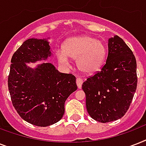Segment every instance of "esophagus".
Wrapping results in <instances>:
<instances>
[{
	"mask_svg": "<svg viewBox=\"0 0 146 146\" xmlns=\"http://www.w3.org/2000/svg\"><path fill=\"white\" fill-rule=\"evenodd\" d=\"M76 85H77L78 89H81L82 85V80L81 78L78 77L76 78Z\"/></svg>",
	"mask_w": 146,
	"mask_h": 146,
	"instance_id": "34e87169",
	"label": "esophagus"
}]
</instances>
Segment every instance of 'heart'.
Instances as JSON below:
<instances>
[{
	"label": "heart",
	"mask_w": 146,
	"mask_h": 146,
	"mask_svg": "<svg viewBox=\"0 0 146 146\" xmlns=\"http://www.w3.org/2000/svg\"><path fill=\"white\" fill-rule=\"evenodd\" d=\"M60 64L67 65L69 57L76 60V65L81 72L92 75L102 69L107 57V48L100 40L89 35L70 38L64 43L63 50L57 51Z\"/></svg>",
	"instance_id": "b5f03b06"
}]
</instances>
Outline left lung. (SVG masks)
<instances>
[{
  "mask_svg": "<svg viewBox=\"0 0 146 146\" xmlns=\"http://www.w3.org/2000/svg\"><path fill=\"white\" fill-rule=\"evenodd\" d=\"M106 64L82 83L88 113L101 123L120 119L129 109L137 86L133 53L117 35L108 39Z\"/></svg>",
  "mask_w": 146,
  "mask_h": 146,
  "instance_id": "obj_1",
  "label": "left lung"
}]
</instances>
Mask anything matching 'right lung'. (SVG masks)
Instances as JSON below:
<instances>
[{
	"instance_id": "1",
	"label": "right lung",
	"mask_w": 146,
	"mask_h": 146,
	"mask_svg": "<svg viewBox=\"0 0 146 146\" xmlns=\"http://www.w3.org/2000/svg\"><path fill=\"white\" fill-rule=\"evenodd\" d=\"M48 39L29 38L11 59L8 89L13 107L25 121L38 127L58 122L64 113L66 98L77 89L76 77L60 73L50 63L27 64L47 60L53 55Z\"/></svg>"
}]
</instances>
